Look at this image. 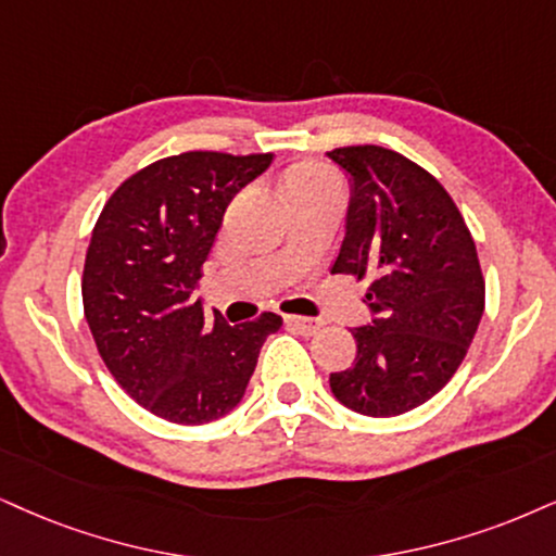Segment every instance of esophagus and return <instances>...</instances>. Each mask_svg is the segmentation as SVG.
<instances>
[{"label": "esophagus", "instance_id": "obj_1", "mask_svg": "<svg viewBox=\"0 0 556 556\" xmlns=\"http://www.w3.org/2000/svg\"><path fill=\"white\" fill-rule=\"evenodd\" d=\"M286 325L293 327V330H299L301 334H317L321 330V321L319 319L296 317V314H289V317H286Z\"/></svg>", "mask_w": 556, "mask_h": 556}]
</instances>
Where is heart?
I'll return each instance as SVG.
<instances>
[{
    "label": "heart",
    "mask_w": 556,
    "mask_h": 556,
    "mask_svg": "<svg viewBox=\"0 0 556 556\" xmlns=\"http://www.w3.org/2000/svg\"><path fill=\"white\" fill-rule=\"evenodd\" d=\"M330 175L319 167V164H299L293 167L289 177H286V193L296 188H306V185H317V182H327Z\"/></svg>",
    "instance_id": "obj_1"
}]
</instances>
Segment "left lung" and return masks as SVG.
<instances>
[{
  "instance_id": "8db88e82",
  "label": "left lung",
  "mask_w": 556,
  "mask_h": 556,
  "mask_svg": "<svg viewBox=\"0 0 556 556\" xmlns=\"http://www.w3.org/2000/svg\"><path fill=\"white\" fill-rule=\"evenodd\" d=\"M345 169L351 203L332 273L371 278V321L355 327V361L330 374L338 402L394 417L435 396L462 366L484 312L477 247L454 198L392 149L327 152Z\"/></svg>"
}]
</instances>
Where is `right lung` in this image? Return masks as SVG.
Segmentation results:
<instances>
[{
    "mask_svg": "<svg viewBox=\"0 0 556 556\" xmlns=\"http://www.w3.org/2000/svg\"><path fill=\"white\" fill-rule=\"evenodd\" d=\"M273 154L185 152L128 177L92 229L81 301L113 379L162 420L203 425L242 402L260 348L283 319H205L193 296L226 205Z\"/></svg>",
    "mask_w": 556,
    "mask_h": 556,
    "instance_id": "obj_1",
    "label": "right lung"
}]
</instances>
